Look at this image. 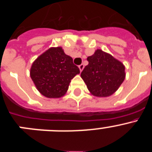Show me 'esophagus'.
<instances>
[{"instance_id":"1","label":"esophagus","mask_w":152,"mask_h":152,"mask_svg":"<svg viewBox=\"0 0 152 152\" xmlns=\"http://www.w3.org/2000/svg\"><path fill=\"white\" fill-rule=\"evenodd\" d=\"M79 69H80V72H81V71H82L83 69H84V65L83 64H80V65H79Z\"/></svg>"}]
</instances>
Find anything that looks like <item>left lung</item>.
Wrapping results in <instances>:
<instances>
[{"label": "left lung", "mask_w": 152, "mask_h": 152, "mask_svg": "<svg viewBox=\"0 0 152 152\" xmlns=\"http://www.w3.org/2000/svg\"><path fill=\"white\" fill-rule=\"evenodd\" d=\"M87 60L89 63L80 76L90 92L101 97L110 96L116 92L126 76L123 63L100 49H97Z\"/></svg>", "instance_id": "left-lung-1"}]
</instances>
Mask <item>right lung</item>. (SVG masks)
<instances>
[{
	"instance_id": "right-lung-1",
	"label": "right lung",
	"mask_w": 152,
	"mask_h": 152,
	"mask_svg": "<svg viewBox=\"0 0 152 152\" xmlns=\"http://www.w3.org/2000/svg\"><path fill=\"white\" fill-rule=\"evenodd\" d=\"M80 73L72 57L62 48H50L33 63L30 77L36 88L49 98L62 96L68 91L71 80Z\"/></svg>"
}]
</instances>
